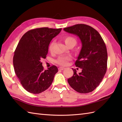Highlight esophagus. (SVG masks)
I'll return each mask as SVG.
<instances>
[{
    "instance_id": "obj_1",
    "label": "esophagus",
    "mask_w": 122,
    "mask_h": 122,
    "mask_svg": "<svg viewBox=\"0 0 122 122\" xmlns=\"http://www.w3.org/2000/svg\"><path fill=\"white\" fill-rule=\"evenodd\" d=\"M64 69L65 68H63V67H62V66H60L59 68V70H64Z\"/></svg>"
}]
</instances>
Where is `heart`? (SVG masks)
I'll use <instances>...</instances> for the list:
<instances>
[{
	"mask_svg": "<svg viewBox=\"0 0 122 122\" xmlns=\"http://www.w3.org/2000/svg\"><path fill=\"white\" fill-rule=\"evenodd\" d=\"M63 40L65 42L66 45L67 46H69L70 45H73L74 46L76 43V41L74 37L71 36H66L63 39ZM53 42H51L49 46V50L52 51V50ZM71 60V57L70 56H60L56 60V63L60 64L61 66H66L68 64V62Z\"/></svg>",
	"mask_w": 122,
	"mask_h": 122,
	"instance_id": "1",
	"label": "heart"
}]
</instances>
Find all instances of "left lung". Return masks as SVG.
Here are the masks:
<instances>
[{
	"label": "left lung",
	"instance_id": "8db88e82",
	"mask_svg": "<svg viewBox=\"0 0 122 122\" xmlns=\"http://www.w3.org/2000/svg\"><path fill=\"white\" fill-rule=\"evenodd\" d=\"M65 31L76 35L81 40L82 48L75 64L82 69L68 79L72 88L80 93L92 92L100 84L107 70V53L100 33L92 27L77 24L64 28Z\"/></svg>",
	"mask_w": 122,
	"mask_h": 122
}]
</instances>
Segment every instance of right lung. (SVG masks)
<instances>
[{
	"label": "right lung",
	"instance_id": "1",
	"mask_svg": "<svg viewBox=\"0 0 122 122\" xmlns=\"http://www.w3.org/2000/svg\"><path fill=\"white\" fill-rule=\"evenodd\" d=\"M61 28L43 27L30 30L23 35L13 58L15 73L23 87L33 94H39L50 87L58 69L55 66L43 69L41 60L46 59L51 41Z\"/></svg>",
	"mask_w": 122,
	"mask_h": 122
}]
</instances>
